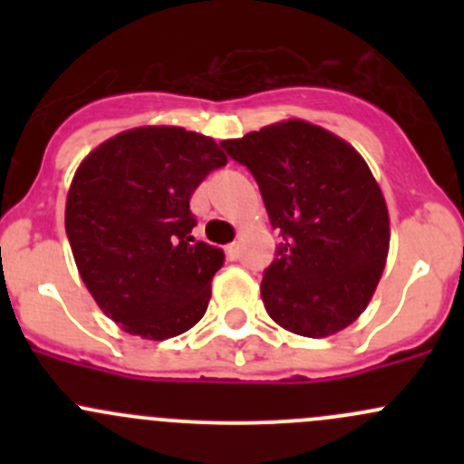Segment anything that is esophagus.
<instances>
[{"label": "esophagus", "instance_id": "obj_1", "mask_svg": "<svg viewBox=\"0 0 464 464\" xmlns=\"http://www.w3.org/2000/svg\"><path fill=\"white\" fill-rule=\"evenodd\" d=\"M224 254H227L228 260H236L237 256H240V245H237V242H231V245H227Z\"/></svg>", "mask_w": 464, "mask_h": 464}]
</instances>
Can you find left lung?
Here are the masks:
<instances>
[{
    "label": "left lung",
    "instance_id": "obj_1",
    "mask_svg": "<svg viewBox=\"0 0 464 464\" xmlns=\"http://www.w3.org/2000/svg\"><path fill=\"white\" fill-rule=\"evenodd\" d=\"M251 170L278 258L265 271L266 314L294 334L325 339L362 316L391 245L386 199L362 154L314 123L287 119L222 141Z\"/></svg>",
    "mask_w": 464,
    "mask_h": 464
}]
</instances>
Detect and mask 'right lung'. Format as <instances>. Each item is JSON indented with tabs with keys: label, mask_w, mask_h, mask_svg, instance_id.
Instances as JSON below:
<instances>
[{
	"label": "right lung",
	"mask_w": 464,
	"mask_h": 464,
	"mask_svg": "<svg viewBox=\"0 0 464 464\" xmlns=\"http://www.w3.org/2000/svg\"><path fill=\"white\" fill-rule=\"evenodd\" d=\"M227 161L210 137L143 125L78 166L64 208L73 260L102 314L128 334L163 341L204 316L224 254L190 236V195Z\"/></svg>",
	"instance_id": "obj_1"
}]
</instances>
